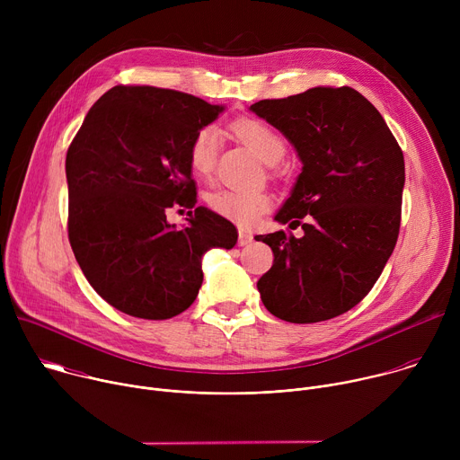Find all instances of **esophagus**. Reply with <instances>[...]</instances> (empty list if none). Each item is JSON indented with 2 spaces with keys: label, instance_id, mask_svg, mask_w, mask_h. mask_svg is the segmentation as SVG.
Masks as SVG:
<instances>
[{
  "label": "esophagus",
  "instance_id": "1",
  "mask_svg": "<svg viewBox=\"0 0 460 460\" xmlns=\"http://www.w3.org/2000/svg\"><path fill=\"white\" fill-rule=\"evenodd\" d=\"M252 242V233L245 231V229H240L238 231V245H249Z\"/></svg>",
  "mask_w": 460,
  "mask_h": 460
}]
</instances>
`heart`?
Masks as SVG:
<instances>
[{"label":"heart","instance_id":"b5f03b06","mask_svg":"<svg viewBox=\"0 0 460 460\" xmlns=\"http://www.w3.org/2000/svg\"><path fill=\"white\" fill-rule=\"evenodd\" d=\"M233 130L266 164L275 165L284 158L286 140L266 121L256 118H240L233 121ZM217 153L218 133L213 127L200 128L189 147L190 171L196 176H209L217 164ZM208 204L217 215L240 226H251L271 208L273 200L266 190L258 189H220L208 196Z\"/></svg>","mask_w":460,"mask_h":460}]
</instances>
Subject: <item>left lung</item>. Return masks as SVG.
<instances>
[{"label":"left lung","mask_w":460,"mask_h":460,"mask_svg":"<svg viewBox=\"0 0 460 460\" xmlns=\"http://www.w3.org/2000/svg\"><path fill=\"white\" fill-rule=\"evenodd\" d=\"M251 111L295 146L302 172L275 220L302 227L260 234L273 249L256 284L271 314L293 323L335 318L355 307L395 249L404 155L380 112L351 87H313L260 100Z\"/></svg>","instance_id":"1"}]
</instances>
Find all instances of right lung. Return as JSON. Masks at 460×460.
Returning a JSON list of instances; mask_svg holds the SVG:
<instances>
[{
  "label": "right lung",
  "mask_w": 460,
  "mask_h": 460,
  "mask_svg": "<svg viewBox=\"0 0 460 460\" xmlns=\"http://www.w3.org/2000/svg\"><path fill=\"white\" fill-rule=\"evenodd\" d=\"M224 111L172 89L116 85L87 112L69 146V242L94 291L118 311L167 320L202 288V256L231 249L238 231L196 208L189 147ZM188 209L176 230L164 213Z\"/></svg>",
  "instance_id": "right-lung-1"
}]
</instances>
